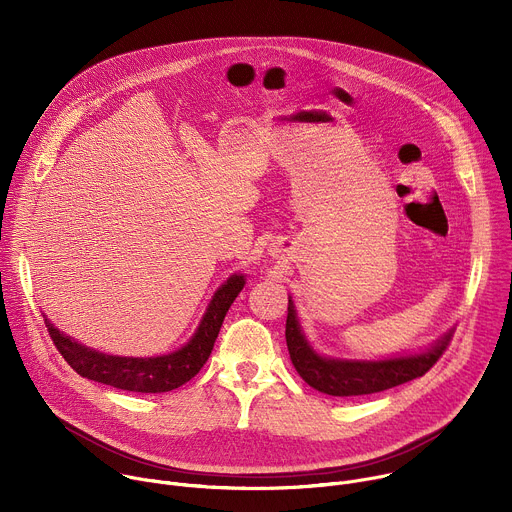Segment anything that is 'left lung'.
I'll list each match as a JSON object with an SVG mask.
<instances>
[{
  "label": "left lung",
  "mask_w": 512,
  "mask_h": 512,
  "mask_svg": "<svg viewBox=\"0 0 512 512\" xmlns=\"http://www.w3.org/2000/svg\"><path fill=\"white\" fill-rule=\"evenodd\" d=\"M285 340L291 362H294L296 371L310 387L332 397H356L381 393L417 377H423L442 358L452 340V334H446L427 352L405 358H389L379 362L322 358L310 348L308 340L304 338L296 318L294 302L289 300Z\"/></svg>",
  "instance_id": "1"
}]
</instances>
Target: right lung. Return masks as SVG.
Returning <instances> with one entry per match:
<instances>
[{"label": "right lung", "mask_w": 512, "mask_h": 512, "mask_svg": "<svg viewBox=\"0 0 512 512\" xmlns=\"http://www.w3.org/2000/svg\"><path fill=\"white\" fill-rule=\"evenodd\" d=\"M243 285V275H233L231 279H227L223 287H218L192 340L184 348L156 358L109 356L81 346L75 340L60 334L46 318L44 324L56 350L64 356L72 371H77L81 377L111 385L121 391L166 393L188 383L204 367V362L212 352L214 340L218 332H221L223 320Z\"/></svg>", "instance_id": "1"}]
</instances>
